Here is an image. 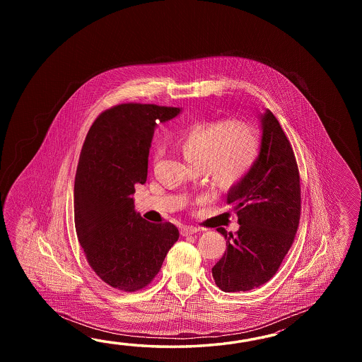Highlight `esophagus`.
<instances>
[{"mask_svg":"<svg viewBox=\"0 0 362 362\" xmlns=\"http://www.w3.org/2000/svg\"><path fill=\"white\" fill-rule=\"evenodd\" d=\"M198 231H199V229L194 228V226H182L180 233H181L182 237H187V235H192V234H195Z\"/></svg>","mask_w":362,"mask_h":362,"instance_id":"esophagus-1","label":"esophagus"}]
</instances>
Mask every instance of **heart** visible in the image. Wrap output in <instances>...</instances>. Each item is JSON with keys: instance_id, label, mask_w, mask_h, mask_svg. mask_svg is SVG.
I'll return each mask as SVG.
<instances>
[{"instance_id": "1", "label": "heart", "mask_w": 362, "mask_h": 362, "mask_svg": "<svg viewBox=\"0 0 362 362\" xmlns=\"http://www.w3.org/2000/svg\"><path fill=\"white\" fill-rule=\"evenodd\" d=\"M260 145L257 129L239 120L194 124L176 142L185 162L218 187H230L251 170Z\"/></svg>"}]
</instances>
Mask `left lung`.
<instances>
[{"instance_id":"1","label":"left lung","mask_w":362,"mask_h":362,"mask_svg":"<svg viewBox=\"0 0 362 362\" xmlns=\"http://www.w3.org/2000/svg\"><path fill=\"white\" fill-rule=\"evenodd\" d=\"M262 145L257 159L226 194V203L238 216L226 251L212 268L216 285L225 293L250 291L277 273L293 245L300 218V177L293 147L276 116H259Z\"/></svg>"}]
</instances>
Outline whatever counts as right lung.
I'll return each mask as SVG.
<instances>
[{
	"label": "right lung",
	"instance_id": "add662e5",
	"mask_svg": "<svg viewBox=\"0 0 362 362\" xmlns=\"http://www.w3.org/2000/svg\"><path fill=\"white\" fill-rule=\"evenodd\" d=\"M180 112L156 105H119L97 117L81 148L74 187L77 238L97 276L125 293L154 279L180 237L173 223L141 217L132 198L134 185L146 182L156 125Z\"/></svg>",
	"mask_w": 362,
	"mask_h": 362
}]
</instances>
